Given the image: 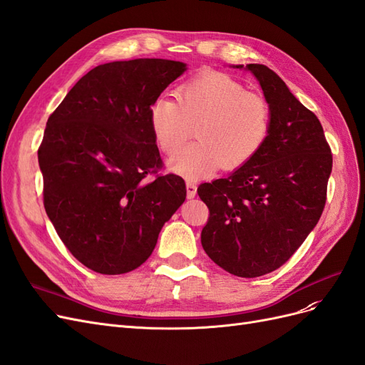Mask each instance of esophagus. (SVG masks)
Instances as JSON below:
<instances>
[{
  "instance_id": "obj_1",
  "label": "esophagus",
  "mask_w": 365,
  "mask_h": 365,
  "mask_svg": "<svg viewBox=\"0 0 365 365\" xmlns=\"http://www.w3.org/2000/svg\"><path fill=\"white\" fill-rule=\"evenodd\" d=\"M185 187H187V197H195L196 196V184L193 181H185Z\"/></svg>"
}]
</instances>
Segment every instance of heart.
Masks as SVG:
<instances>
[{
  "mask_svg": "<svg viewBox=\"0 0 365 365\" xmlns=\"http://www.w3.org/2000/svg\"><path fill=\"white\" fill-rule=\"evenodd\" d=\"M172 97L161 96L149 108V123L165 155H175L196 130L197 141L172 160L173 172L195 178L220 165L233 170L264 145L271 108L260 94L247 91L233 77L205 71L182 83Z\"/></svg>",
  "mask_w": 365,
  "mask_h": 365,
  "instance_id": "heart-1",
  "label": "heart"
}]
</instances>
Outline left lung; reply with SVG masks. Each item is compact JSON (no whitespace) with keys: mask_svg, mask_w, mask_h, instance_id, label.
Masks as SVG:
<instances>
[{"mask_svg":"<svg viewBox=\"0 0 365 365\" xmlns=\"http://www.w3.org/2000/svg\"><path fill=\"white\" fill-rule=\"evenodd\" d=\"M244 68V65H237ZM271 108L267 141L227 178L204 182L207 256L237 277H260L289 260L322 216L332 152L317 115L268 67L248 63Z\"/></svg>","mask_w":365,"mask_h":365,"instance_id":"1","label":"left lung"}]
</instances>
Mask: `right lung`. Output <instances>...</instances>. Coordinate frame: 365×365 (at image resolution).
Listing matches in <instances>:
<instances>
[{
  "label": "right lung",
  "instance_id": "add662e5",
  "mask_svg": "<svg viewBox=\"0 0 365 365\" xmlns=\"http://www.w3.org/2000/svg\"><path fill=\"white\" fill-rule=\"evenodd\" d=\"M185 63L134 59L98 65L48 117L38 149L43 207L86 268L114 275L145 263L185 200L163 160L149 108Z\"/></svg>",
  "mask_w": 365,
  "mask_h": 365
}]
</instances>
